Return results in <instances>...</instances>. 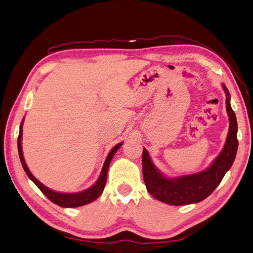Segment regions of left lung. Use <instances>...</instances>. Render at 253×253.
<instances>
[{
  "label": "left lung",
  "mask_w": 253,
  "mask_h": 253,
  "mask_svg": "<svg viewBox=\"0 0 253 253\" xmlns=\"http://www.w3.org/2000/svg\"><path fill=\"white\" fill-rule=\"evenodd\" d=\"M222 88L226 93V110L229 116V131L221 152L206 170L195 173V174L170 179L157 169L149 153L143 148V180H145L147 191L156 200L174 206L199 203L214 192L226 172L231 168L237 155V149H238V139H237L238 125H237L236 114L230 106L229 92L224 84H222Z\"/></svg>",
  "instance_id": "left-lung-1"
}]
</instances>
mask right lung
Here are the masks:
<instances>
[{
	"mask_svg": "<svg viewBox=\"0 0 253 253\" xmlns=\"http://www.w3.org/2000/svg\"><path fill=\"white\" fill-rule=\"evenodd\" d=\"M23 121L21 123V127H19V135H18V139H17V148H18V155H19V159H21L22 166L24 168V171L26 172L27 176L31 179L35 184L37 185V187L41 190L44 195H46L49 200H50L54 204H57L58 206L61 207H69V209H72V207H79V206H83L86 205L88 203H91L93 201H95L98 196H100L104 187H105L106 184V179H107V171H108V167H110V163L113 159L114 155H115L116 151L120 149L121 146L123 145V142L118 143L113 149L108 153V156L106 158L105 162H104L103 169L100 176H98L97 181L94 183V184L88 187L87 190L82 191V192H78V193H59L56 191H52L50 189H48L47 186H44L42 183L39 182L36 177H35L31 171H29L28 167L26 166V162L24 160V156H23V150H22V135H23Z\"/></svg>",
	"mask_w": 253,
	"mask_h": 253,
	"instance_id": "add662e5",
	"label": "right lung"
}]
</instances>
